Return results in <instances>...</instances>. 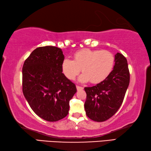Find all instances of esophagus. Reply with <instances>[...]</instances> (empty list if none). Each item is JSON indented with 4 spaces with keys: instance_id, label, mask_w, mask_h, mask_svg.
Instances as JSON below:
<instances>
[{
    "instance_id": "1",
    "label": "esophagus",
    "mask_w": 151,
    "mask_h": 151,
    "mask_svg": "<svg viewBox=\"0 0 151 151\" xmlns=\"http://www.w3.org/2000/svg\"><path fill=\"white\" fill-rule=\"evenodd\" d=\"M76 88H77L78 90H82V89H83V87H81V86H76Z\"/></svg>"
}]
</instances>
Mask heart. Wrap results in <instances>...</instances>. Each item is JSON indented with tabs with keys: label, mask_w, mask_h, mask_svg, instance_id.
<instances>
[{
	"label": "heart",
	"mask_w": 151,
	"mask_h": 151,
	"mask_svg": "<svg viewBox=\"0 0 151 151\" xmlns=\"http://www.w3.org/2000/svg\"><path fill=\"white\" fill-rule=\"evenodd\" d=\"M115 57L107 50L82 49L73 54V60L65 59L62 63L63 74L70 80H75L82 72L79 80L81 82L98 83L104 81L111 72L114 66Z\"/></svg>",
	"instance_id": "obj_1"
}]
</instances>
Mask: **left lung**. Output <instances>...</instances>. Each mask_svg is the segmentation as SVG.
Listing matches in <instances>:
<instances>
[{"label": "left lung", "mask_w": 151, "mask_h": 151, "mask_svg": "<svg viewBox=\"0 0 151 151\" xmlns=\"http://www.w3.org/2000/svg\"><path fill=\"white\" fill-rule=\"evenodd\" d=\"M130 74L127 60L123 54L115 55V65L109 76L96 86L84 88L87 94L86 113L91 120L103 122L119 109L128 88Z\"/></svg>", "instance_id": "left-lung-1"}]
</instances>
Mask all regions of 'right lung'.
I'll list each match as a JSON object with an SVG mask.
<instances>
[{
	"label": "right lung",
	"mask_w": 151,
	"mask_h": 151,
	"mask_svg": "<svg viewBox=\"0 0 151 151\" xmlns=\"http://www.w3.org/2000/svg\"><path fill=\"white\" fill-rule=\"evenodd\" d=\"M64 55L55 46L37 47L22 67V91L36 114L54 122L68 114L70 99L76 93V85L62 73Z\"/></svg>",
	"instance_id": "add662e5"
}]
</instances>
